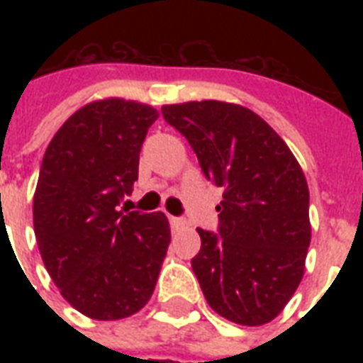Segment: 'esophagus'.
Returning a JSON list of instances; mask_svg holds the SVG:
<instances>
[{
	"mask_svg": "<svg viewBox=\"0 0 363 363\" xmlns=\"http://www.w3.org/2000/svg\"><path fill=\"white\" fill-rule=\"evenodd\" d=\"M169 222H171V226L175 228H182L184 226V220H182V218H177V216H169Z\"/></svg>",
	"mask_w": 363,
	"mask_h": 363,
	"instance_id": "esophagus-1",
	"label": "esophagus"
}]
</instances>
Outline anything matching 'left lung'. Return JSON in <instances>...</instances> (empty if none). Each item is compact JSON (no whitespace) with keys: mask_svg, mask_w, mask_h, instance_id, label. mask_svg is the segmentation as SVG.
<instances>
[{"mask_svg":"<svg viewBox=\"0 0 363 363\" xmlns=\"http://www.w3.org/2000/svg\"><path fill=\"white\" fill-rule=\"evenodd\" d=\"M224 188L218 235L199 230L192 269L211 309L241 326L281 313L305 273L311 242L309 186L281 135L254 111L203 99L162 107Z\"/></svg>","mask_w":363,"mask_h":363,"instance_id":"8db88e82","label":"left lung"}]
</instances>
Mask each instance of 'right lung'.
Returning a JSON list of instances; mask_svg holds the SVG:
<instances>
[{"label":"right lung","instance_id":"right-lung-1","mask_svg":"<svg viewBox=\"0 0 363 363\" xmlns=\"http://www.w3.org/2000/svg\"><path fill=\"white\" fill-rule=\"evenodd\" d=\"M158 116L133 99H96L62 124L43 156L33 194L37 247L65 301L94 320L141 311L167 254L164 213L118 209Z\"/></svg>","mask_w":363,"mask_h":363}]
</instances>
